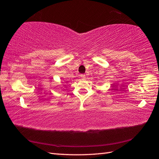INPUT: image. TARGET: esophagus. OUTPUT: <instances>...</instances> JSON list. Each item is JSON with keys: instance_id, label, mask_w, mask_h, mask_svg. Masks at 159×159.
Listing matches in <instances>:
<instances>
[{"instance_id": "34e87169", "label": "esophagus", "mask_w": 159, "mask_h": 159, "mask_svg": "<svg viewBox=\"0 0 159 159\" xmlns=\"http://www.w3.org/2000/svg\"><path fill=\"white\" fill-rule=\"evenodd\" d=\"M80 78H81L82 79H85V78H86V76L85 75V74H80Z\"/></svg>"}]
</instances>
